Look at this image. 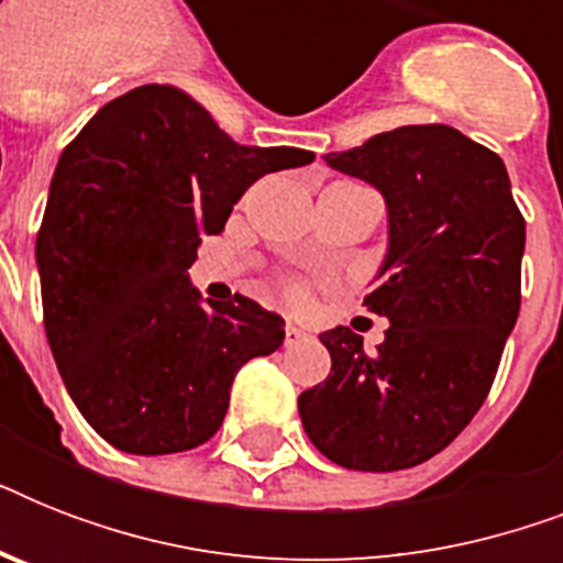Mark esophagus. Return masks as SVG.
Listing matches in <instances>:
<instances>
[{
	"label": "esophagus",
	"instance_id": "34e87169",
	"mask_svg": "<svg viewBox=\"0 0 563 563\" xmlns=\"http://www.w3.org/2000/svg\"><path fill=\"white\" fill-rule=\"evenodd\" d=\"M303 339H307V333H303V330H300V327L286 324V339H283V342H286V347H291V344L303 342Z\"/></svg>",
	"mask_w": 563,
	"mask_h": 563
}]
</instances>
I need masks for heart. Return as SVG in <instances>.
Returning a JSON list of instances; mask_svg holds the SVG:
<instances>
[{"instance_id":"heart-1","label":"heart","mask_w":563,"mask_h":563,"mask_svg":"<svg viewBox=\"0 0 563 563\" xmlns=\"http://www.w3.org/2000/svg\"><path fill=\"white\" fill-rule=\"evenodd\" d=\"M283 289H286V298H289L295 307H303V303H309V289L303 286V283L289 280L286 286H283Z\"/></svg>"}]
</instances>
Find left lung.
<instances>
[{"label":"left lung","instance_id":"1","mask_svg":"<svg viewBox=\"0 0 563 563\" xmlns=\"http://www.w3.org/2000/svg\"><path fill=\"white\" fill-rule=\"evenodd\" d=\"M374 184L391 245L365 307L391 321L376 351L321 335L333 368L298 397L309 441L347 471L423 464L473 420L520 312L526 219L506 163L450 125H402L324 157Z\"/></svg>","mask_w":563,"mask_h":563}]
</instances>
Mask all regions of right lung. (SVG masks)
<instances>
[{"instance_id": "obj_1", "label": "right lung", "mask_w": 563, "mask_h": 563, "mask_svg": "<svg viewBox=\"0 0 563 563\" xmlns=\"http://www.w3.org/2000/svg\"><path fill=\"white\" fill-rule=\"evenodd\" d=\"M312 161L233 143L172 84L108 101L66 145L34 247L43 327L108 444L166 455L210 441L236 371L280 347V316L242 295L201 303L187 268L254 180Z\"/></svg>"}]
</instances>
